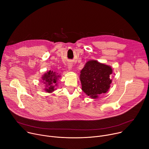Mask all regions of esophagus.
<instances>
[{
	"instance_id": "esophagus-1",
	"label": "esophagus",
	"mask_w": 149,
	"mask_h": 149,
	"mask_svg": "<svg viewBox=\"0 0 149 149\" xmlns=\"http://www.w3.org/2000/svg\"><path fill=\"white\" fill-rule=\"evenodd\" d=\"M72 68V63H68V68L69 70H71Z\"/></svg>"
}]
</instances>
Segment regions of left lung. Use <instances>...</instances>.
Returning a JSON list of instances; mask_svg holds the SVG:
<instances>
[{
    "label": "left lung",
    "instance_id": "8db88e82",
    "mask_svg": "<svg viewBox=\"0 0 149 149\" xmlns=\"http://www.w3.org/2000/svg\"><path fill=\"white\" fill-rule=\"evenodd\" d=\"M112 68L96 60L86 62L80 72L79 79L82 90L91 98L95 99L98 95L107 93L111 86L110 75Z\"/></svg>",
    "mask_w": 149,
    "mask_h": 149
}]
</instances>
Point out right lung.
Returning <instances> with one entry per match:
<instances>
[{
	"label": "right lung",
	"mask_w": 149,
	"mask_h": 149,
	"mask_svg": "<svg viewBox=\"0 0 149 149\" xmlns=\"http://www.w3.org/2000/svg\"><path fill=\"white\" fill-rule=\"evenodd\" d=\"M60 77L57 73L51 70L47 71L42 76L41 82L45 85L44 90L45 92L52 93L56 90L55 87L57 86V81Z\"/></svg>",
	"instance_id": "obj_1"
}]
</instances>
